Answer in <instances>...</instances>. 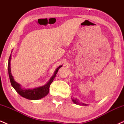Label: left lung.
<instances>
[{
  "label": "left lung",
  "instance_id": "8db88e82",
  "mask_svg": "<svg viewBox=\"0 0 124 124\" xmlns=\"http://www.w3.org/2000/svg\"><path fill=\"white\" fill-rule=\"evenodd\" d=\"M72 99V101H73V103L75 104H76L81 105V106H87V104H85L83 103H80L78 99Z\"/></svg>",
  "mask_w": 124,
  "mask_h": 124
}]
</instances>
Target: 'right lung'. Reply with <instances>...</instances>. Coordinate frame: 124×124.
<instances>
[{
	"instance_id": "add662e5",
	"label": "right lung",
	"mask_w": 124,
	"mask_h": 124,
	"mask_svg": "<svg viewBox=\"0 0 124 124\" xmlns=\"http://www.w3.org/2000/svg\"><path fill=\"white\" fill-rule=\"evenodd\" d=\"M11 58H12V55H10V57L8 58V76H9V79L10 80V83L13 87L15 89L17 93L20 95L21 96L23 97L25 99L28 100H39L42 98L46 96V95L49 93V86L53 82L54 78L56 76V73H57L58 70L62 65L59 66L55 70L54 75L51 77L50 80L48 82L46 85L44 86L38 87L34 88V89H24L21 87V85L16 82L14 79L13 76H12V73H11V68H10V61Z\"/></svg>"
}]
</instances>
